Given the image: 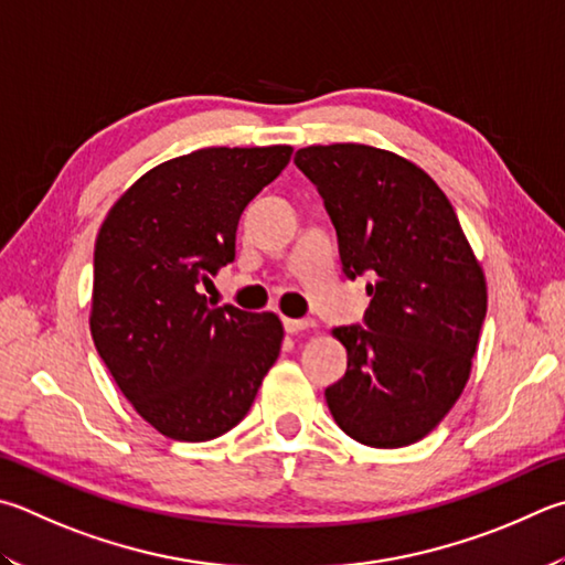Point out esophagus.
Wrapping results in <instances>:
<instances>
[{"mask_svg":"<svg viewBox=\"0 0 565 565\" xmlns=\"http://www.w3.org/2000/svg\"><path fill=\"white\" fill-rule=\"evenodd\" d=\"M316 323L309 321V318H284V328L289 333H301V331H309Z\"/></svg>","mask_w":565,"mask_h":565,"instance_id":"obj_1","label":"esophagus"}]
</instances>
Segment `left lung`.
I'll list each match as a JSON object with an SVG mask.
<instances>
[{"mask_svg":"<svg viewBox=\"0 0 565 565\" xmlns=\"http://www.w3.org/2000/svg\"><path fill=\"white\" fill-rule=\"evenodd\" d=\"M296 168L323 198L348 279L367 276L363 326H341L348 371L326 387L338 427L381 449L413 445L465 390L487 316L484 271L437 182L361 142L309 146Z\"/></svg>","mask_w":565,"mask_h":565,"instance_id":"left-lung-1","label":"left lung"}]
</instances>
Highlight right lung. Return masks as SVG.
<instances>
[{
	"instance_id": "obj_1",
	"label": "right lung",
	"mask_w": 565,
	"mask_h": 565,
	"mask_svg": "<svg viewBox=\"0 0 565 565\" xmlns=\"http://www.w3.org/2000/svg\"><path fill=\"white\" fill-rule=\"evenodd\" d=\"M291 152L202 148L168 160L100 224L90 335L120 393L160 435L207 443L230 433L279 358V316L214 306L202 286L234 262L244 207Z\"/></svg>"
}]
</instances>
